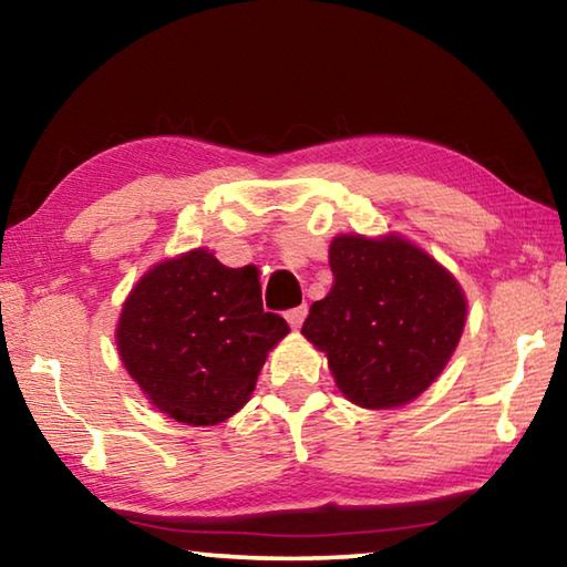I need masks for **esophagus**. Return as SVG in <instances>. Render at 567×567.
Listing matches in <instances>:
<instances>
[{
  "mask_svg": "<svg viewBox=\"0 0 567 567\" xmlns=\"http://www.w3.org/2000/svg\"><path fill=\"white\" fill-rule=\"evenodd\" d=\"M305 318H307V305H300V307H295V310H287L285 312V320L290 322L292 330L300 328V324L305 322Z\"/></svg>",
  "mask_w": 567,
  "mask_h": 567,
  "instance_id": "obj_1",
  "label": "esophagus"
}]
</instances>
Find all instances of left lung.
I'll return each instance as SVG.
<instances>
[{
  "label": "left lung",
  "mask_w": 567,
  "mask_h": 567,
  "mask_svg": "<svg viewBox=\"0 0 567 567\" xmlns=\"http://www.w3.org/2000/svg\"><path fill=\"white\" fill-rule=\"evenodd\" d=\"M330 270L332 290L312 302L302 334L324 352L354 405H408L433 385L463 338V287L402 235H338Z\"/></svg>",
  "instance_id": "8db88e82"
}]
</instances>
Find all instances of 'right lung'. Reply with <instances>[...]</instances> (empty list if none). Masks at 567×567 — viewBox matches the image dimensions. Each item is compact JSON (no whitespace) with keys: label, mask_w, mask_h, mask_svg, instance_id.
I'll list each match as a JSON object with an SVG mask.
<instances>
[{"label":"right lung","mask_w":567,"mask_h":567,"mask_svg":"<svg viewBox=\"0 0 567 567\" xmlns=\"http://www.w3.org/2000/svg\"><path fill=\"white\" fill-rule=\"evenodd\" d=\"M290 332L262 310L257 267H225L207 247L140 277L122 305L117 350L145 398L185 425H219L252 398L262 364Z\"/></svg>","instance_id":"add662e5"}]
</instances>
